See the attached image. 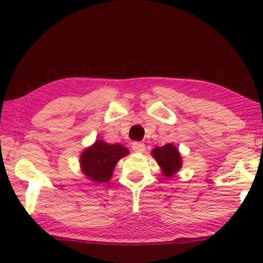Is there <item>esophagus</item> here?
<instances>
[{
    "instance_id": "obj_1",
    "label": "esophagus",
    "mask_w": 263,
    "mask_h": 263,
    "mask_svg": "<svg viewBox=\"0 0 263 263\" xmlns=\"http://www.w3.org/2000/svg\"><path fill=\"white\" fill-rule=\"evenodd\" d=\"M132 149L135 150L136 153L141 154V153H143V152H144V150H146V144H144L143 142L135 141V142L132 143Z\"/></svg>"
}]
</instances>
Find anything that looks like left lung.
<instances>
[{
  "label": "left lung",
  "mask_w": 263,
  "mask_h": 263,
  "mask_svg": "<svg viewBox=\"0 0 263 263\" xmlns=\"http://www.w3.org/2000/svg\"><path fill=\"white\" fill-rule=\"evenodd\" d=\"M153 157L157 160L165 177L174 176L182 167V158L175 146L167 143L163 147L155 148L152 152Z\"/></svg>",
  "instance_id": "obj_1"
}]
</instances>
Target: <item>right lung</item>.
I'll return each instance as SVG.
<instances>
[{
	"label": "right lung",
	"mask_w": 263,
	"mask_h": 263,
	"mask_svg": "<svg viewBox=\"0 0 263 263\" xmlns=\"http://www.w3.org/2000/svg\"><path fill=\"white\" fill-rule=\"evenodd\" d=\"M128 153V149L122 144H109L103 140H97L81 154V171L92 182H108L117 161Z\"/></svg>",
	"instance_id": "1"
}]
</instances>
